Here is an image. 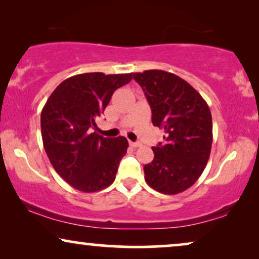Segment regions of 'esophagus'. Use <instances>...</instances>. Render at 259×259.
Here are the masks:
<instances>
[{"label":"esophagus","instance_id":"34e87169","mask_svg":"<svg viewBox=\"0 0 259 259\" xmlns=\"http://www.w3.org/2000/svg\"><path fill=\"white\" fill-rule=\"evenodd\" d=\"M129 144H130V147H133V148H136V147L140 146V143L133 142V141H129Z\"/></svg>","mask_w":259,"mask_h":259}]
</instances>
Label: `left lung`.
Here are the masks:
<instances>
[{
    "label": "left lung",
    "mask_w": 259,
    "mask_h": 259,
    "mask_svg": "<svg viewBox=\"0 0 259 259\" xmlns=\"http://www.w3.org/2000/svg\"><path fill=\"white\" fill-rule=\"evenodd\" d=\"M133 77L149 102L153 124L164 130V142L151 148L154 160L144 165V179L155 191L178 194L194 185L207 164L211 111L201 95L177 74L148 70Z\"/></svg>",
    "instance_id": "8db88e82"
}]
</instances>
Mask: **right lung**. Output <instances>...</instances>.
I'll return each instance as SVG.
<instances>
[{
  "instance_id": "obj_1",
  "label": "right lung",
  "mask_w": 259,
  "mask_h": 259,
  "mask_svg": "<svg viewBox=\"0 0 259 259\" xmlns=\"http://www.w3.org/2000/svg\"><path fill=\"white\" fill-rule=\"evenodd\" d=\"M133 73L77 74L52 92L41 111V136L52 165L67 184L92 193L115 181L127 140L92 133L113 92L133 79Z\"/></svg>"
}]
</instances>
